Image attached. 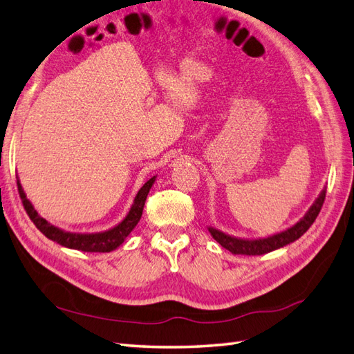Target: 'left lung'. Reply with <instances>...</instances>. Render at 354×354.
<instances>
[{
  "instance_id": "obj_1",
  "label": "left lung",
  "mask_w": 354,
  "mask_h": 354,
  "mask_svg": "<svg viewBox=\"0 0 354 354\" xmlns=\"http://www.w3.org/2000/svg\"><path fill=\"white\" fill-rule=\"evenodd\" d=\"M326 197V187L322 189L319 197L315 198V202L311 205L310 209L302 216L292 227H288L283 232L272 234L268 238H259V239H241L236 236H230V234L224 233L215 227H207L211 236L220 243V245L225 250H229L232 254H242V256H261L266 252L275 251L278 248H283L288 243L295 242L302 234L311 227V224L315 221L317 215H319L322 206L324 203Z\"/></svg>"
}]
</instances>
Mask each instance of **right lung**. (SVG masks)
<instances>
[{
    "label": "right lung",
    "mask_w": 354,
    "mask_h": 354,
    "mask_svg": "<svg viewBox=\"0 0 354 354\" xmlns=\"http://www.w3.org/2000/svg\"><path fill=\"white\" fill-rule=\"evenodd\" d=\"M156 178L153 176L143 187L139 189L138 194L134 197V202L130 207L129 214L125 215V218L118 223L115 227L104 230V232H97V233H75V232H67L64 229H59L57 225L48 223L43 216L35 211L32 203L26 198V194L21 185V180L17 178V189H19V196L22 198V203L26 214H28L32 223L35 224L44 236L49 238L50 241L59 243V245L71 248V250H79L85 252H111L116 250L120 245H122L127 236L133 232V229L138 225L140 221V216L143 212L145 202H147V197L151 187L156 183Z\"/></svg>",
    "instance_id": "add662e5"
}]
</instances>
